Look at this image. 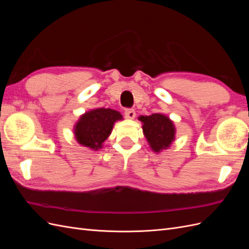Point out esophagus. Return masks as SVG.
I'll return each instance as SVG.
<instances>
[{
	"mask_svg": "<svg viewBox=\"0 0 249 249\" xmlns=\"http://www.w3.org/2000/svg\"><path fill=\"white\" fill-rule=\"evenodd\" d=\"M124 116L127 119H134L135 116H136V112H135L134 109H125L124 110Z\"/></svg>",
	"mask_w": 249,
	"mask_h": 249,
	"instance_id": "obj_1",
	"label": "esophagus"
}]
</instances>
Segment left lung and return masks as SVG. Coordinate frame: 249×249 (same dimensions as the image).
Here are the masks:
<instances>
[{"mask_svg":"<svg viewBox=\"0 0 249 249\" xmlns=\"http://www.w3.org/2000/svg\"><path fill=\"white\" fill-rule=\"evenodd\" d=\"M139 120L143 124V134L155 153L170 146L176 137V127L168 116L154 113L149 116H140Z\"/></svg>","mask_w":249,"mask_h":249,"instance_id":"obj_1","label":"left lung"}]
</instances>
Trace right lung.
Masks as SVG:
<instances>
[{
  "label": "right lung",
  "instance_id": "right-lung-1",
  "mask_svg": "<svg viewBox=\"0 0 249 249\" xmlns=\"http://www.w3.org/2000/svg\"><path fill=\"white\" fill-rule=\"evenodd\" d=\"M123 119V115L116 110L99 108L83 114L74 125L73 133L81 145L97 150L102 148L113 125L117 120Z\"/></svg>",
  "mask_w": 249,
  "mask_h": 249
}]
</instances>
